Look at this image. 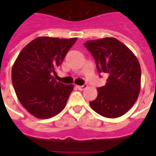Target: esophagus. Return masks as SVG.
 <instances>
[{"label": "esophagus", "instance_id": "1", "mask_svg": "<svg viewBox=\"0 0 156 156\" xmlns=\"http://www.w3.org/2000/svg\"><path fill=\"white\" fill-rule=\"evenodd\" d=\"M87 87V85H83V86H76V87L78 88L79 90H84L86 87Z\"/></svg>", "mask_w": 156, "mask_h": 156}]
</instances>
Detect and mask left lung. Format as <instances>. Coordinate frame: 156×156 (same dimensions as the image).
<instances>
[{
	"label": "left lung",
	"instance_id": "obj_1",
	"mask_svg": "<svg viewBox=\"0 0 156 156\" xmlns=\"http://www.w3.org/2000/svg\"><path fill=\"white\" fill-rule=\"evenodd\" d=\"M85 47L95 59L99 73L108 75L105 86L90 106L98 114L116 118L126 114L138 99L141 89V67L135 55L115 38L88 40Z\"/></svg>",
	"mask_w": 156,
	"mask_h": 156
}]
</instances>
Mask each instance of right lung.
<instances>
[{
	"mask_svg": "<svg viewBox=\"0 0 156 156\" xmlns=\"http://www.w3.org/2000/svg\"><path fill=\"white\" fill-rule=\"evenodd\" d=\"M76 40L38 37L16 59L11 73L13 88L22 105L35 117L50 118L66 107L73 86L57 82L52 75Z\"/></svg>",
	"mask_w": 156,
	"mask_h": 156,
	"instance_id": "right-lung-1",
	"label": "right lung"
}]
</instances>
